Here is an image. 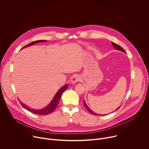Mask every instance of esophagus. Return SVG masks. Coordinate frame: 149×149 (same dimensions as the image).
I'll use <instances>...</instances> for the list:
<instances>
[{
	"instance_id": "obj_1",
	"label": "esophagus",
	"mask_w": 149,
	"mask_h": 149,
	"mask_svg": "<svg viewBox=\"0 0 149 149\" xmlns=\"http://www.w3.org/2000/svg\"><path fill=\"white\" fill-rule=\"evenodd\" d=\"M80 80V77L78 75H74L72 77V80H71V84L72 85H74L76 84L77 82H78Z\"/></svg>"
}]
</instances>
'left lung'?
I'll return each mask as SVG.
<instances>
[{"label":"left lung","mask_w":149,"mask_h":149,"mask_svg":"<svg viewBox=\"0 0 149 149\" xmlns=\"http://www.w3.org/2000/svg\"><path fill=\"white\" fill-rule=\"evenodd\" d=\"M112 42V45H113V47H114V48L115 49H117V50H120V51H121V52H124V53H125V50L124 49L121 47H120V45H118V44H115V43H114V42ZM84 105H85V107L87 108V109L91 113H92V114H93V115H98V114H97V113H95L93 111H92L88 106H87V105H86V102H85V101H84ZM120 108V107L118 108H117V109H116V111L117 110H118L119 108Z\"/></svg>","instance_id":"obj_1"}]
</instances>
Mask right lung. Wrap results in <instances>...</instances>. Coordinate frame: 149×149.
<instances>
[{
    "label": "right lung",
    "instance_id": "1",
    "mask_svg": "<svg viewBox=\"0 0 149 149\" xmlns=\"http://www.w3.org/2000/svg\"><path fill=\"white\" fill-rule=\"evenodd\" d=\"M46 41L45 40H38V41H34V42H32L31 43H29V44L26 45V46L22 48H25V47H29L30 45H34L36 43H38V42H45ZM68 84H66L64 86H63L62 88H61L58 91V92L56 93V94L55 95V96H54L53 99L52 100V102L49 103L47 107H45L44 108H42V109H32V108H29L28 107H27L26 105H25L24 104H23L22 102H21L19 100V102L20 104H21V105L24 108H25L26 110L29 111V112H32V113H34L35 114H37V115H47V114H49L52 113L53 111H54L55 110V109L56 108L57 106L58 105V102H59V101H60V99L61 97V96L63 93V92L68 88Z\"/></svg>",
    "mask_w": 149,
    "mask_h": 149
}]
</instances>
